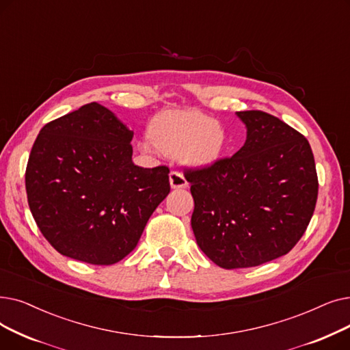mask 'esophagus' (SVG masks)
Listing matches in <instances>:
<instances>
[{
	"label": "esophagus",
	"mask_w": 350,
	"mask_h": 350,
	"mask_svg": "<svg viewBox=\"0 0 350 350\" xmlns=\"http://www.w3.org/2000/svg\"><path fill=\"white\" fill-rule=\"evenodd\" d=\"M170 184H171L172 189H182V188L188 187V182H187L185 176L176 171H172L170 174Z\"/></svg>",
	"instance_id": "obj_1"
}]
</instances>
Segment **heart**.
<instances>
[{
	"label": "heart",
	"mask_w": 350,
	"mask_h": 350,
	"mask_svg": "<svg viewBox=\"0 0 350 350\" xmlns=\"http://www.w3.org/2000/svg\"><path fill=\"white\" fill-rule=\"evenodd\" d=\"M149 141L139 148L145 152L159 149L178 155L192 168H209L225 151L228 134L225 126L199 111H166L152 120L148 128Z\"/></svg>",
	"instance_id": "heart-1"
}]
</instances>
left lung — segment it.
Returning a JSON list of instances; mask_svg holds the SVG:
<instances>
[{
    "label": "left lung",
    "instance_id": "left-lung-1",
    "mask_svg": "<svg viewBox=\"0 0 350 350\" xmlns=\"http://www.w3.org/2000/svg\"><path fill=\"white\" fill-rule=\"evenodd\" d=\"M237 115L246 126L239 151L185 174L195 202L196 243L224 269L286 255L305 234L318 199L308 139L266 112Z\"/></svg>",
    "mask_w": 350,
    "mask_h": 350
}]
</instances>
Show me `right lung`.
Masks as SVG:
<instances>
[{"label":"right lung","instance_id":"1","mask_svg":"<svg viewBox=\"0 0 350 350\" xmlns=\"http://www.w3.org/2000/svg\"><path fill=\"white\" fill-rule=\"evenodd\" d=\"M132 135L98 103L40 131L25 172L28 205L61 255L92 265L120 262L170 193L166 166L132 162Z\"/></svg>","mask_w":350,"mask_h":350}]
</instances>
